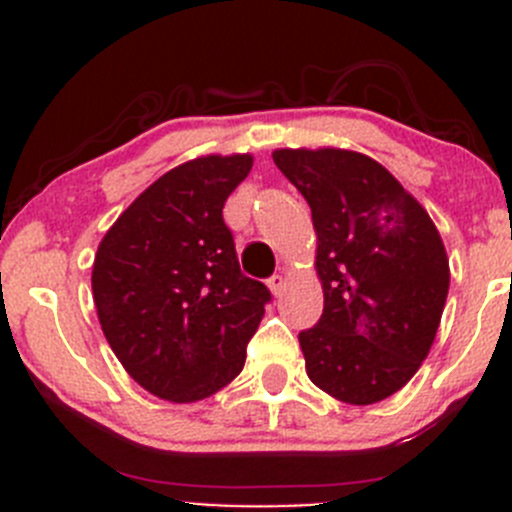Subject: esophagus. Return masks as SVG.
<instances>
[{
	"instance_id": "esophagus-1",
	"label": "esophagus",
	"mask_w": 512,
	"mask_h": 512,
	"mask_svg": "<svg viewBox=\"0 0 512 512\" xmlns=\"http://www.w3.org/2000/svg\"><path fill=\"white\" fill-rule=\"evenodd\" d=\"M285 285H287V277L285 275H272L270 280H267V287H270V292L275 294H282V289H285Z\"/></svg>"
}]
</instances>
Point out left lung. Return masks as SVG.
Instances as JSON below:
<instances>
[{"instance_id": "left-lung-1", "label": "left lung", "mask_w": 512, "mask_h": 512, "mask_svg": "<svg viewBox=\"0 0 512 512\" xmlns=\"http://www.w3.org/2000/svg\"><path fill=\"white\" fill-rule=\"evenodd\" d=\"M277 168L312 208L324 312L299 334L307 376L369 406L404 389L431 352L448 297V255L414 195L347 148H277Z\"/></svg>"}]
</instances>
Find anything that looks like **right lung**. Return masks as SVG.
I'll return each mask as SVG.
<instances>
[{
    "instance_id": "add662e5",
    "label": "right lung",
    "mask_w": 512,
    "mask_h": 512,
    "mask_svg": "<svg viewBox=\"0 0 512 512\" xmlns=\"http://www.w3.org/2000/svg\"><path fill=\"white\" fill-rule=\"evenodd\" d=\"M250 168V153L175 165L98 245L91 289L103 337L158 399L203 401L245 366L270 289L240 272L223 205Z\"/></svg>"
}]
</instances>
